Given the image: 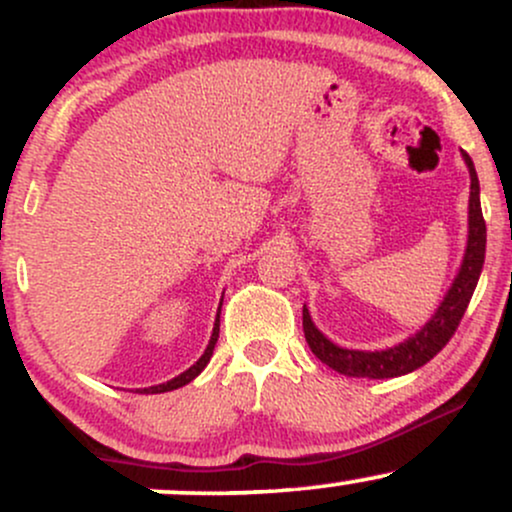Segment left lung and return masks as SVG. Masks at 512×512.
<instances>
[{"label": "left lung", "instance_id": "left-lung-1", "mask_svg": "<svg viewBox=\"0 0 512 512\" xmlns=\"http://www.w3.org/2000/svg\"><path fill=\"white\" fill-rule=\"evenodd\" d=\"M462 161L469 170V211H467V245H464V255L457 269L455 279H452L450 289L445 291L443 301L436 308L421 330L409 334L404 342L387 349L361 351V349H346V346L334 344L330 337H325L315 327L310 310L303 305V332L305 342L310 351L320 358L325 366L337 370L339 375L346 378H397V375H407L411 370L421 368L424 363L431 361L433 356L450 342L460 325L464 310H467L472 293L477 289L481 269H484L486 255V223L481 216L479 202V178L474 170L472 158L462 151Z\"/></svg>", "mask_w": 512, "mask_h": 512}]
</instances>
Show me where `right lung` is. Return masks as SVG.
<instances>
[{"label": "right lung", "mask_w": 512, "mask_h": 512, "mask_svg": "<svg viewBox=\"0 0 512 512\" xmlns=\"http://www.w3.org/2000/svg\"><path fill=\"white\" fill-rule=\"evenodd\" d=\"M219 310H221V308H219ZM219 325H221V320H219V315H216V320H214V330H211V339H209L207 349H204V354L197 358V363H192V366L187 368L185 373H180V375H175V378H170L168 383H161V385H151V387H144V390H139V392H142V395H158V392H170V390H178V387L187 385V383H192V380H195L197 375L202 373L204 368H207V363L211 361V354H214L216 339H219Z\"/></svg>", "instance_id": "obj_1"}]
</instances>
